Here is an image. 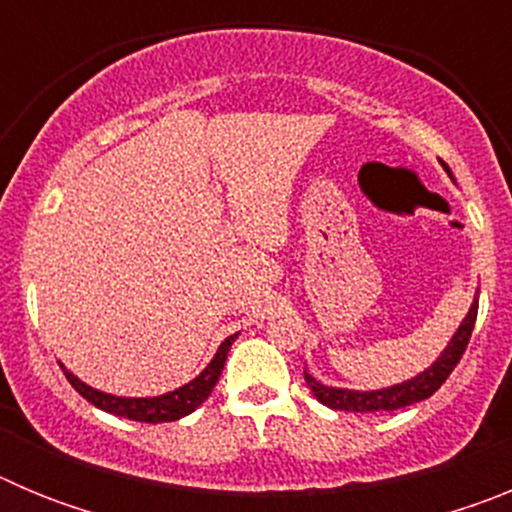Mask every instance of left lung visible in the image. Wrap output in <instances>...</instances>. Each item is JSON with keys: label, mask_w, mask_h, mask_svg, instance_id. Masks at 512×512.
Returning <instances> with one entry per match:
<instances>
[{"label": "left lung", "mask_w": 512, "mask_h": 512, "mask_svg": "<svg viewBox=\"0 0 512 512\" xmlns=\"http://www.w3.org/2000/svg\"><path fill=\"white\" fill-rule=\"evenodd\" d=\"M446 174L454 179L449 166H443ZM477 307H479V289L477 295H474L472 307L464 315V320L459 323L456 333L451 336V341L446 343V348L441 351L436 361H433L428 369H423L415 377L405 379V382L390 384V387H382V390H346V387H330V384L318 382V379L312 377L310 372L305 369V382L307 387L312 390V395L318 397L323 405L333 410H346V413H379V410H400L405 405H413V402L428 400L433 392L441 387L449 374L454 372V366L459 364V359L467 351L469 336H472L474 330V320H477Z\"/></svg>", "instance_id": "8db88e82"}]
</instances>
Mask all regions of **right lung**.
<instances>
[{
    "mask_svg": "<svg viewBox=\"0 0 512 512\" xmlns=\"http://www.w3.org/2000/svg\"><path fill=\"white\" fill-rule=\"evenodd\" d=\"M235 338H238V333L228 336L220 346H217L210 364H207L197 377L189 379V382L182 384V387H176V390L164 392V395H156V397L110 395V392H102L97 390V387H89L87 382H81V379L76 377L74 372H69L63 364L61 369L63 374H66V379L71 382V387H74L84 400L92 402L94 408L104 410V413L138 420V423H171V420H179L184 418V415L194 413V410L200 408L202 402L212 395L217 379H220V374H223L225 359H228V351L235 343Z\"/></svg>",
    "mask_w": 512,
    "mask_h": 512,
    "instance_id": "obj_1",
    "label": "right lung"
}]
</instances>
